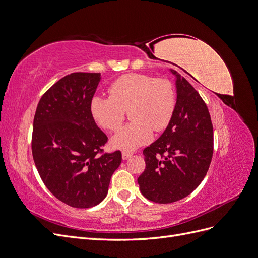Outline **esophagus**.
Segmentation results:
<instances>
[{"label": "esophagus", "mask_w": 258, "mask_h": 258, "mask_svg": "<svg viewBox=\"0 0 258 258\" xmlns=\"http://www.w3.org/2000/svg\"><path fill=\"white\" fill-rule=\"evenodd\" d=\"M132 155H134V154H132L131 152H127V151H123V152H122V154H121V156H122V159H123V160H127V159H129Z\"/></svg>", "instance_id": "34e87169"}]
</instances>
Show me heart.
<instances>
[{
    "instance_id": "obj_1",
    "label": "heart",
    "mask_w": 258,
    "mask_h": 258,
    "mask_svg": "<svg viewBox=\"0 0 258 258\" xmlns=\"http://www.w3.org/2000/svg\"><path fill=\"white\" fill-rule=\"evenodd\" d=\"M110 97H93L90 110L95 120L108 131L119 129L129 112L131 121L111 139L115 148L132 151L153 138V129L168 127L175 108V90L166 79L129 73L110 86Z\"/></svg>"
}]
</instances>
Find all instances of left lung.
Segmentation results:
<instances>
[{"label":"left lung","instance_id":"obj_1","mask_svg":"<svg viewBox=\"0 0 258 258\" xmlns=\"http://www.w3.org/2000/svg\"><path fill=\"white\" fill-rule=\"evenodd\" d=\"M176 81L172 118L158 140L143 151L146 167L138 177L143 196L171 204L188 196L205 178L213 156V126L198 91L171 70Z\"/></svg>","mask_w":258,"mask_h":258}]
</instances>
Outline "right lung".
Returning <instances> with one entry per match:
<instances>
[{
    "label": "right lung",
    "mask_w": 258,
    "mask_h": 258,
    "mask_svg": "<svg viewBox=\"0 0 258 258\" xmlns=\"http://www.w3.org/2000/svg\"><path fill=\"white\" fill-rule=\"evenodd\" d=\"M100 80V73L64 76L44 93L34 115L32 155L38 174L54 197L73 208L99 205L121 162L119 151L103 153L107 137L91 114Z\"/></svg>",
    "instance_id": "add662e5"
}]
</instances>
